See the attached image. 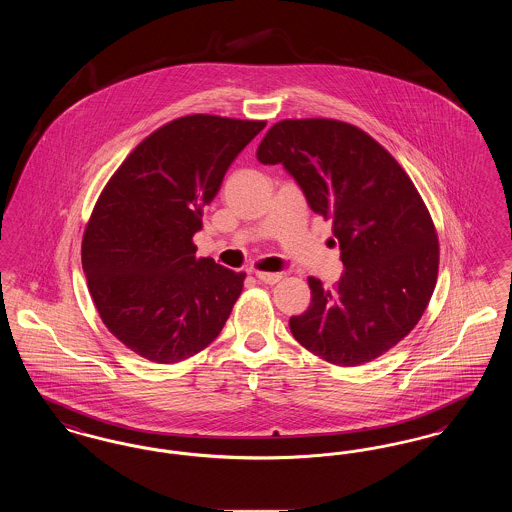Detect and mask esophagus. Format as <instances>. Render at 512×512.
Listing matches in <instances>:
<instances>
[{"label": "esophagus", "mask_w": 512, "mask_h": 512, "mask_svg": "<svg viewBox=\"0 0 512 512\" xmlns=\"http://www.w3.org/2000/svg\"><path fill=\"white\" fill-rule=\"evenodd\" d=\"M255 276L259 278V282L270 284V286L282 280V274H280V272H255Z\"/></svg>", "instance_id": "obj_1"}]
</instances>
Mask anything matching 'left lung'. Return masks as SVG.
<instances>
[{"label": "left lung", "mask_w": 512, "mask_h": 512, "mask_svg": "<svg viewBox=\"0 0 512 512\" xmlns=\"http://www.w3.org/2000/svg\"><path fill=\"white\" fill-rule=\"evenodd\" d=\"M257 159L286 169L340 244V282L309 278L293 338L332 365L380 357L413 330L438 280L436 228L411 178L363 130L332 119L276 122Z\"/></svg>", "instance_id": "left-lung-1"}]
</instances>
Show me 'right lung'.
Instances as JSON below:
<instances>
[{
  "label": "right lung",
  "instance_id": "right-lung-1",
  "mask_svg": "<svg viewBox=\"0 0 512 512\" xmlns=\"http://www.w3.org/2000/svg\"><path fill=\"white\" fill-rule=\"evenodd\" d=\"M265 121L188 115L155 130L99 195L82 268L109 332L153 363L205 349L230 317L245 272L197 259L201 209Z\"/></svg>",
  "mask_w": 512,
  "mask_h": 512
}]
</instances>
